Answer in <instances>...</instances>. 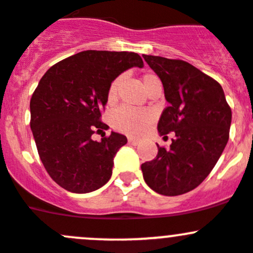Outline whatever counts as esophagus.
I'll return each instance as SVG.
<instances>
[{
	"label": "esophagus",
	"instance_id": "1",
	"mask_svg": "<svg viewBox=\"0 0 253 253\" xmlns=\"http://www.w3.org/2000/svg\"><path fill=\"white\" fill-rule=\"evenodd\" d=\"M128 141L130 144H133V145H136V144L139 143V140L138 139H134V138H128Z\"/></svg>",
	"mask_w": 253,
	"mask_h": 253
}]
</instances>
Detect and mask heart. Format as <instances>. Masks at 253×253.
<instances>
[{
    "label": "heart",
    "mask_w": 253,
    "mask_h": 253,
    "mask_svg": "<svg viewBox=\"0 0 253 253\" xmlns=\"http://www.w3.org/2000/svg\"><path fill=\"white\" fill-rule=\"evenodd\" d=\"M156 79H158V77L155 74H144L143 83L145 89H148L149 85ZM120 82H122V76L113 79V82L110 83L107 94L109 103L115 102V99H117ZM153 120L154 114L149 109H138V108H131L128 105H123V107L118 108L112 114L113 128L131 136H138L143 134Z\"/></svg>",
    "instance_id": "heart-1"
}]
</instances>
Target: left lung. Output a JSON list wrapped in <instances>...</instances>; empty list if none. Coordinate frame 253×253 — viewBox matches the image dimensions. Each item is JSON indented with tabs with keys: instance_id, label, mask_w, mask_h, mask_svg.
Instances as JSON below:
<instances>
[{
	"instance_id": "left-lung-1",
	"label": "left lung",
	"mask_w": 253,
	"mask_h": 253,
	"mask_svg": "<svg viewBox=\"0 0 253 253\" xmlns=\"http://www.w3.org/2000/svg\"><path fill=\"white\" fill-rule=\"evenodd\" d=\"M158 74L169 103L158 123L160 135L174 131L169 149L158 145L154 160L141 164L150 189L165 196H177L206 179L228 141L231 108L215 79L180 59L146 56Z\"/></svg>"
}]
</instances>
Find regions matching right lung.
<instances>
[{
	"label": "right lung",
	"instance_id": "right-lung-1",
	"mask_svg": "<svg viewBox=\"0 0 253 253\" xmlns=\"http://www.w3.org/2000/svg\"><path fill=\"white\" fill-rule=\"evenodd\" d=\"M143 68L134 52L83 50L50 67L31 98V129L45 170L59 186L76 194L98 190L112 176L114 156L126 144L107 130L102 110L113 79L126 69Z\"/></svg>",
	"mask_w": 253,
	"mask_h": 253
}]
</instances>
